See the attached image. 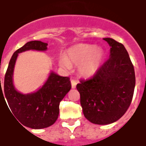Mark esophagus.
<instances>
[{"instance_id":"34e87169","label":"esophagus","mask_w":146,"mask_h":146,"mask_svg":"<svg viewBox=\"0 0 146 146\" xmlns=\"http://www.w3.org/2000/svg\"><path fill=\"white\" fill-rule=\"evenodd\" d=\"M76 84H77V81H76V80H73V79L71 80V84H72V88H76Z\"/></svg>"}]
</instances>
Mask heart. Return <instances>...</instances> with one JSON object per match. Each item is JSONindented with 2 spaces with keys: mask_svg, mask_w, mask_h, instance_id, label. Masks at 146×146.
Listing matches in <instances>:
<instances>
[{
  "mask_svg": "<svg viewBox=\"0 0 146 146\" xmlns=\"http://www.w3.org/2000/svg\"><path fill=\"white\" fill-rule=\"evenodd\" d=\"M104 53L93 45L78 44L68 50L66 58H61L59 65L64 70H70L72 66H79L81 76L89 77L94 75L100 67Z\"/></svg>",
  "mask_w": 146,
  "mask_h": 146,
  "instance_id": "heart-1",
  "label": "heart"
}]
</instances>
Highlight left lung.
<instances>
[{
	"mask_svg": "<svg viewBox=\"0 0 146 146\" xmlns=\"http://www.w3.org/2000/svg\"><path fill=\"white\" fill-rule=\"evenodd\" d=\"M111 46L110 58L93 76L76 84L84 117L91 123H115L129 108L135 87V73L122 43L104 38Z\"/></svg>",
	"mask_w": 146,
	"mask_h": 146,
	"instance_id": "left-lung-1",
	"label": "left lung"
}]
</instances>
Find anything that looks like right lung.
I'll return each mask as SVG.
<instances>
[{"label":"right lung","mask_w":146,"mask_h":146,"mask_svg":"<svg viewBox=\"0 0 146 146\" xmlns=\"http://www.w3.org/2000/svg\"><path fill=\"white\" fill-rule=\"evenodd\" d=\"M47 45L41 41H31L18 49L10 59L5 76L4 89L1 85L0 88V99L1 95L5 101L6 98L11 114L23 126L32 129H42L55 123L60 102L71 88L69 76H61L54 72L50 73L46 83L35 92L22 94L14 87L13 70L18 54L29 50L43 51L47 49Z\"/></svg>","instance_id":"add662e5"}]
</instances>
